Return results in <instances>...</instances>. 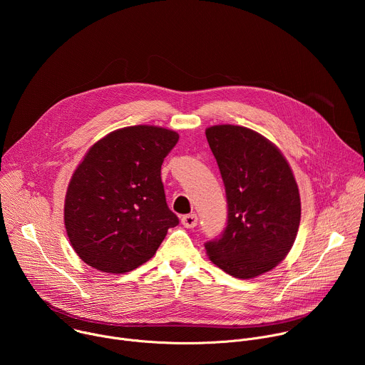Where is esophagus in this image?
<instances>
[{"mask_svg": "<svg viewBox=\"0 0 365 365\" xmlns=\"http://www.w3.org/2000/svg\"><path fill=\"white\" fill-rule=\"evenodd\" d=\"M180 222H182V225H183L185 228H195L196 224H197V217H196L195 214H189V215L182 217Z\"/></svg>", "mask_w": 365, "mask_h": 365, "instance_id": "1", "label": "esophagus"}]
</instances>
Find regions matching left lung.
Masks as SVG:
<instances>
[{"instance_id": "1", "label": "left lung", "mask_w": 365, "mask_h": 365, "mask_svg": "<svg viewBox=\"0 0 365 365\" xmlns=\"http://www.w3.org/2000/svg\"><path fill=\"white\" fill-rule=\"evenodd\" d=\"M225 185L228 225L206 242L211 262L237 279L273 270L292 250L300 224V195L280 148L232 124L205 130Z\"/></svg>"}]
</instances>
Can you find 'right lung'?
I'll use <instances>...</instances> for the list:
<instances>
[{
  "instance_id": "right-lung-1",
  "label": "right lung",
  "mask_w": 365,
  "mask_h": 365,
  "mask_svg": "<svg viewBox=\"0 0 365 365\" xmlns=\"http://www.w3.org/2000/svg\"><path fill=\"white\" fill-rule=\"evenodd\" d=\"M178 140L173 130L144 124L114 130L89 147L63 206L68 238L83 263L110 274L131 272L179 224L160 176Z\"/></svg>"
}]
</instances>
